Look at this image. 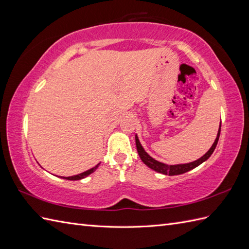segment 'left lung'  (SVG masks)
Here are the masks:
<instances>
[{"label":"left lung","mask_w":249,"mask_h":249,"mask_svg":"<svg viewBox=\"0 0 249 249\" xmlns=\"http://www.w3.org/2000/svg\"><path fill=\"white\" fill-rule=\"evenodd\" d=\"M220 127H221V124L219 125V129H218V134L217 137H216V139L214 141L213 145L211 146V149L205 153V154L199 158V160H195L193 162H189V163H183V165H173V166H168L166 163H162L155 160L154 158H152L147 153L144 151L143 147H142L140 141L138 139V137L136 136V145H137V151H138V154L141 158V160L143 161L147 167H150L153 170H155L160 173L162 174H169V176H178V174H182L187 172L189 170H192V169L198 167L199 165H201L203 161H205L208 158L212 155V153L214 152L216 145H217V142L219 139V135H220Z\"/></svg>","instance_id":"obj_1"}]
</instances>
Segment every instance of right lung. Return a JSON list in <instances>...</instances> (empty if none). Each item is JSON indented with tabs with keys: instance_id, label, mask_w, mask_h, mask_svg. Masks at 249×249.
I'll return each mask as SVG.
<instances>
[{
	"instance_id": "right-lung-1",
	"label": "right lung",
	"mask_w": 249,
	"mask_h": 249,
	"mask_svg": "<svg viewBox=\"0 0 249 249\" xmlns=\"http://www.w3.org/2000/svg\"><path fill=\"white\" fill-rule=\"evenodd\" d=\"M98 166H99V163H98V165L95 166L94 168L89 169V170L86 171V172H82V173H80V174H77V176H73V177H68V178H66V179H71V181H76V179H81V178H86V177H88L89 174H91V173H93L95 170H96V169H97V167H98Z\"/></svg>"
}]
</instances>
